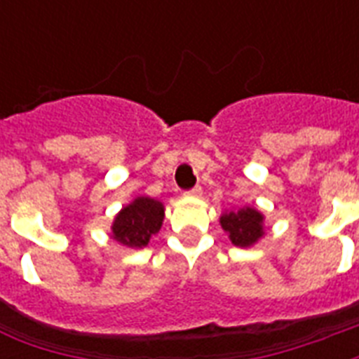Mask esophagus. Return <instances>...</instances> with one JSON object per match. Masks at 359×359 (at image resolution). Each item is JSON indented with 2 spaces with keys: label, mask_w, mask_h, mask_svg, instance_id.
Here are the masks:
<instances>
[{
  "label": "esophagus",
  "mask_w": 359,
  "mask_h": 359,
  "mask_svg": "<svg viewBox=\"0 0 359 359\" xmlns=\"http://www.w3.org/2000/svg\"><path fill=\"white\" fill-rule=\"evenodd\" d=\"M186 196H190V197H201V196H203L201 186H196V188H191L190 191H186Z\"/></svg>",
  "instance_id": "esophagus-1"
}]
</instances>
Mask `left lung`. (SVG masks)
Wrapping results in <instances>:
<instances>
[{
    "label": "left lung",
    "instance_id": "obj_1",
    "mask_svg": "<svg viewBox=\"0 0 359 359\" xmlns=\"http://www.w3.org/2000/svg\"><path fill=\"white\" fill-rule=\"evenodd\" d=\"M219 225L236 248H250L264 236V214L253 207L225 210L219 218Z\"/></svg>",
    "mask_w": 359,
    "mask_h": 359
}]
</instances>
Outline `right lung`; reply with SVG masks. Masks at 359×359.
I'll use <instances>...</instances> for the list:
<instances>
[{"label": "right lung", "instance_id": "obj_1", "mask_svg": "<svg viewBox=\"0 0 359 359\" xmlns=\"http://www.w3.org/2000/svg\"><path fill=\"white\" fill-rule=\"evenodd\" d=\"M165 207L162 201L140 196L124 205L111 224V238L119 244L141 250L162 229Z\"/></svg>", "mask_w": 359, "mask_h": 359}]
</instances>
